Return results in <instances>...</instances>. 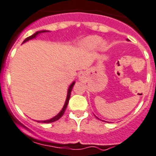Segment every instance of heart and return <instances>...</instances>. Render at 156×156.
<instances>
[{
	"label": "heart",
	"mask_w": 156,
	"mask_h": 156,
	"mask_svg": "<svg viewBox=\"0 0 156 156\" xmlns=\"http://www.w3.org/2000/svg\"><path fill=\"white\" fill-rule=\"evenodd\" d=\"M101 42V38L98 36H89L81 42L83 47L86 48H94Z\"/></svg>",
	"instance_id": "1"
}]
</instances>
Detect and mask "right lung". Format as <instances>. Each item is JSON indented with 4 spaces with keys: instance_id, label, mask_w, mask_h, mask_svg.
<instances>
[{
    "instance_id": "add662e5",
    "label": "right lung",
    "mask_w": 156,
    "mask_h": 156,
    "mask_svg": "<svg viewBox=\"0 0 156 156\" xmlns=\"http://www.w3.org/2000/svg\"><path fill=\"white\" fill-rule=\"evenodd\" d=\"M43 32H46V30H41V31H37L35 32L34 34H32L31 36H29V37H27V38L25 39V40L23 41V43H24L25 41H27L30 40V39H32V38H34V37H35L38 34H40V33H43ZM75 85V82H73L72 84H71V85H70L69 88H68V96H67V98H66V101H65V105H64L63 108H62V111L58 113V115H57L55 117H54L53 119H50V120H47V121H41L42 123H51V122H55V121L58 120V119H60L61 117H62V115H64V113H65V109H66L67 108V105H68V101H69V98H70V96H71V90H72V88H73V85ZM37 122H40V121H37Z\"/></svg>"
}]
</instances>
